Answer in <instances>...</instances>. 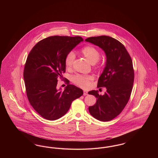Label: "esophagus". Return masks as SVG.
Segmentation results:
<instances>
[{
	"label": "esophagus",
	"instance_id": "esophagus-1",
	"mask_svg": "<svg viewBox=\"0 0 158 158\" xmlns=\"http://www.w3.org/2000/svg\"><path fill=\"white\" fill-rule=\"evenodd\" d=\"M88 95V92L86 90H83V95Z\"/></svg>",
	"mask_w": 158,
	"mask_h": 158
}]
</instances>
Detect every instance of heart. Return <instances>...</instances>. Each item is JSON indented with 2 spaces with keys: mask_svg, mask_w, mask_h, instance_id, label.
Returning a JSON list of instances; mask_svg holds the SVG:
<instances>
[{
  "mask_svg": "<svg viewBox=\"0 0 158 158\" xmlns=\"http://www.w3.org/2000/svg\"><path fill=\"white\" fill-rule=\"evenodd\" d=\"M81 53L83 55L90 63L95 64L100 58V52L98 49L93 45H86L81 50ZM75 56L73 52H70L66 56L64 59L65 67L68 70H70L73 65ZM99 68H102V64H98ZM94 80V77L91 75H77L72 77L73 82L76 85L82 88H88L90 83Z\"/></svg>",
  "mask_w": 158,
  "mask_h": 158,
  "instance_id": "b5f03b06",
  "label": "heart"
}]
</instances>
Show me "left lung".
I'll use <instances>...</instances> for the list:
<instances>
[{"instance_id": "obj_1", "label": "left lung", "mask_w": 158, "mask_h": 158, "mask_svg": "<svg viewBox=\"0 0 158 158\" xmlns=\"http://www.w3.org/2000/svg\"><path fill=\"white\" fill-rule=\"evenodd\" d=\"M85 41L99 46L106 56V66L97 85L105 87L106 91L104 95H99L98 90L88 92L97 98L95 104L89 106V111L98 120H111L122 112L130 98L135 77L132 60L124 45L114 38L101 35Z\"/></svg>"}]
</instances>
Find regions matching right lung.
<instances>
[{"label": "right lung", "instance_id": "1", "mask_svg": "<svg viewBox=\"0 0 158 158\" xmlns=\"http://www.w3.org/2000/svg\"><path fill=\"white\" fill-rule=\"evenodd\" d=\"M83 41L81 37L51 36L37 43L29 53L23 70L27 98L42 117L56 120L66 114L83 90L66 80L64 90L57 89L58 78L65 73L68 53Z\"/></svg>", "mask_w": 158, "mask_h": 158}]
</instances>
